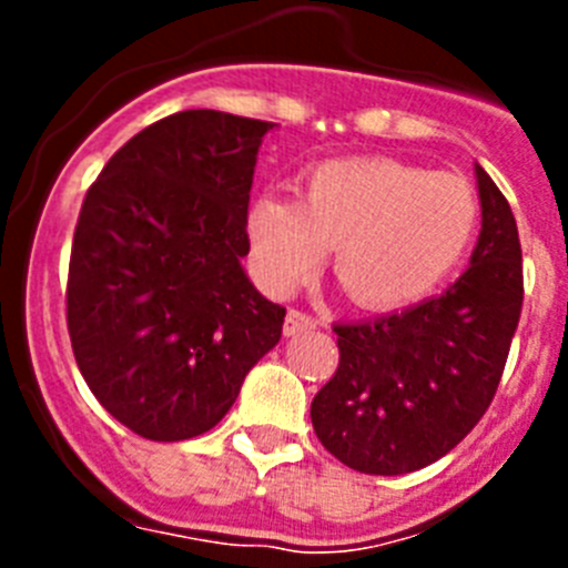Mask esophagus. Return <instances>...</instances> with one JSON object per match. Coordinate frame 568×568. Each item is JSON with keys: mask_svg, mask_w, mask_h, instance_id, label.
Segmentation results:
<instances>
[{"mask_svg": "<svg viewBox=\"0 0 568 568\" xmlns=\"http://www.w3.org/2000/svg\"><path fill=\"white\" fill-rule=\"evenodd\" d=\"M310 329H315L313 315L301 313V310H290L287 318H284V335H287V338H295V335L310 333Z\"/></svg>", "mask_w": 568, "mask_h": 568, "instance_id": "esophagus-1", "label": "esophagus"}]
</instances>
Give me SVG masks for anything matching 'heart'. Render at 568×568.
<instances>
[{
	"instance_id": "b5f03b06",
	"label": "heart",
	"mask_w": 568,
	"mask_h": 568,
	"mask_svg": "<svg viewBox=\"0 0 568 568\" xmlns=\"http://www.w3.org/2000/svg\"><path fill=\"white\" fill-rule=\"evenodd\" d=\"M478 215V195L460 175L395 159H341L307 175L298 204L270 193L253 199L247 239L270 293H293L333 250L335 278L355 304L398 310L458 267Z\"/></svg>"
}]
</instances>
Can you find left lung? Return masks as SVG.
<instances>
[{"label":"left lung","mask_w":568,"mask_h":568,"mask_svg":"<svg viewBox=\"0 0 568 568\" xmlns=\"http://www.w3.org/2000/svg\"><path fill=\"white\" fill-rule=\"evenodd\" d=\"M475 179L478 244L453 287L404 313L335 324L338 369L310 418L349 469H424L453 453L495 398L524 307V264L509 202L480 164Z\"/></svg>","instance_id":"obj_1"}]
</instances>
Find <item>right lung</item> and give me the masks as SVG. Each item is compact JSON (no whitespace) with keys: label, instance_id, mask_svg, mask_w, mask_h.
Segmentation results:
<instances>
[{"label":"right lung","instance_id":"obj_1","mask_svg":"<svg viewBox=\"0 0 568 568\" xmlns=\"http://www.w3.org/2000/svg\"><path fill=\"white\" fill-rule=\"evenodd\" d=\"M270 128L222 110L168 115L135 133L84 195L70 344L90 393L142 438L213 429L278 344L284 307L241 267Z\"/></svg>","mask_w":568,"mask_h":568}]
</instances>
